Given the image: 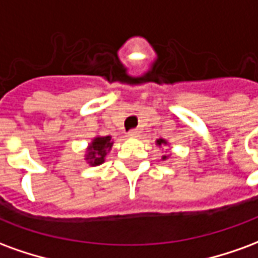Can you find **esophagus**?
Returning a JSON list of instances; mask_svg holds the SVG:
<instances>
[{
	"mask_svg": "<svg viewBox=\"0 0 258 258\" xmlns=\"http://www.w3.org/2000/svg\"><path fill=\"white\" fill-rule=\"evenodd\" d=\"M127 135H128L130 138H137V137L140 135V131H138V130H131V131L127 133Z\"/></svg>",
	"mask_w": 258,
	"mask_h": 258,
	"instance_id": "1",
	"label": "esophagus"
}]
</instances>
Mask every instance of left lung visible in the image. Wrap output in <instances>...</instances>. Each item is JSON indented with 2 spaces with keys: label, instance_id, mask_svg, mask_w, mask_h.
Segmentation results:
<instances>
[{
  "label": "left lung",
  "instance_id": "8db88e82",
  "mask_svg": "<svg viewBox=\"0 0 258 258\" xmlns=\"http://www.w3.org/2000/svg\"><path fill=\"white\" fill-rule=\"evenodd\" d=\"M156 145L159 148H163V146L168 145V141L164 140V138H159V140H156ZM170 156H171V153H167V151H166V153L162 156V160H167Z\"/></svg>",
  "mask_w": 258,
  "mask_h": 258
}]
</instances>
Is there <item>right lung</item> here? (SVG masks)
<instances>
[{"instance_id": "right-lung-1", "label": "right lung", "mask_w": 258, "mask_h": 258, "mask_svg": "<svg viewBox=\"0 0 258 258\" xmlns=\"http://www.w3.org/2000/svg\"><path fill=\"white\" fill-rule=\"evenodd\" d=\"M112 146L113 138L110 135H106V137L95 135L85 149L84 160L87 162V164H90L92 167L99 166L102 163H105L107 153L110 152Z\"/></svg>"}]
</instances>
